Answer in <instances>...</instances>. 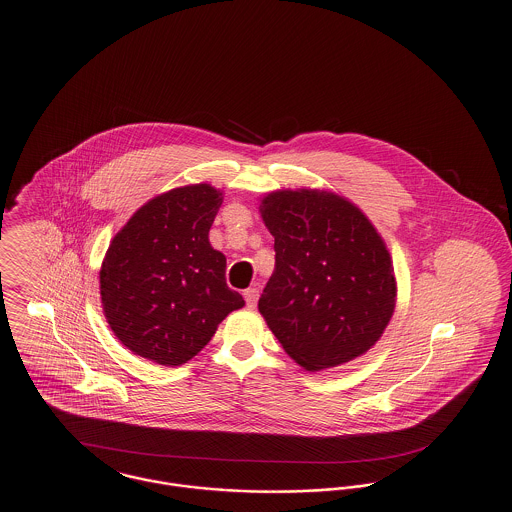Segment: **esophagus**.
Here are the masks:
<instances>
[{"mask_svg":"<svg viewBox=\"0 0 512 512\" xmlns=\"http://www.w3.org/2000/svg\"><path fill=\"white\" fill-rule=\"evenodd\" d=\"M244 297L247 307H255L257 299H259V290L257 288H247L244 292Z\"/></svg>","mask_w":512,"mask_h":512,"instance_id":"1","label":"esophagus"}]
</instances>
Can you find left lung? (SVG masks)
I'll use <instances>...</instances> for the list:
<instances>
[{
  "label": "left lung",
  "mask_w": 512,
  "mask_h": 512,
  "mask_svg": "<svg viewBox=\"0 0 512 512\" xmlns=\"http://www.w3.org/2000/svg\"><path fill=\"white\" fill-rule=\"evenodd\" d=\"M259 213L276 263L259 313L309 372L345 365L382 338L397 301L386 242L365 213L328 190H276Z\"/></svg>",
  "instance_id": "left-lung-1"
}]
</instances>
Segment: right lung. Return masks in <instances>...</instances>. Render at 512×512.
Listing matches in <instances>:
<instances>
[{
	"instance_id": "obj_1",
	"label": "right lung",
	"mask_w": 512,
	"mask_h": 512,
	"mask_svg": "<svg viewBox=\"0 0 512 512\" xmlns=\"http://www.w3.org/2000/svg\"><path fill=\"white\" fill-rule=\"evenodd\" d=\"M222 192L190 184L155 195L111 240L99 270L109 328L126 349L180 366L215 336L244 297L226 286V257L209 242Z\"/></svg>"
}]
</instances>
